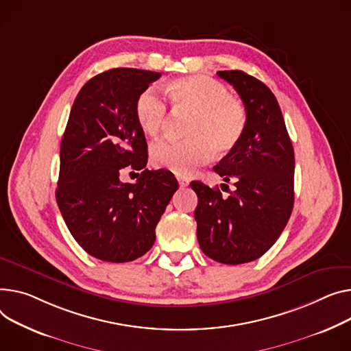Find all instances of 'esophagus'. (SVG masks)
<instances>
[{"label": "esophagus", "instance_id": "esophagus-1", "mask_svg": "<svg viewBox=\"0 0 351 351\" xmlns=\"http://www.w3.org/2000/svg\"><path fill=\"white\" fill-rule=\"evenodd\" d=\"M178 178V182H179V186L180 188H186V186L189 184V180L186 178H182V176H176Z\"/></svg>", "mask_w": 351, "mask_h": 351}]
</instances>
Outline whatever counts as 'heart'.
I'll return each mask as SVG.
<instances>
[{"instance_id":"1","label":"heart","mask_w":351,"mask_h":351,"mask_svg":"<svg viewBox=\"0 0 351 351\" xmlns=\"http://www.w3.org/2000/svg\"><path fill=\"white\" fill-rule=\"evenodd\" d=\"M173 108L192 115L184 141L160 139L151 147L156 167L188 176L213 156L234 151L247 128L244 104L230 96L219 80L195 75L172 80L165 87ZM136 123L147 135H156L168 121V107L154 88L144 90L135 103Z\"/></svg>"}]
</instances>
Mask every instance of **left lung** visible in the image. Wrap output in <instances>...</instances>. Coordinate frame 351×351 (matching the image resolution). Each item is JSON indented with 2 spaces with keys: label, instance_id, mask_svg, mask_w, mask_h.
Listing matches in <instances>:
<instances>
[{
  "label": "left lung",
  "instance_id": "1",
  "mask_svg": "<svg viewBox=\"0 0 351 351\" xmlns=\"http://www.w3.org/2000/svg\"><path fill=\"white\" fill-rule=\"evenodd\" d=\"M217 75L240 95L247 128L239 147L213 168L234 189L224 196L202 182L195 219L202 251L217 263L237 265L264 255L281 236L293 208L295 155L274 93L241 70ZM221 184V189H223Z\"/></svg>",
  "mask_w": 351,
  "mask_h": 351
}]
</instances>
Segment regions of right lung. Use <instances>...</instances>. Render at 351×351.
<instances>
[{"instance_id": "add662e5", "label": "right lung", "mask_w": 351, "mask_h": 351, "mask_svg": "<svg viewBox=\"0 0 351 351\" xmlns=\"http://www.w3.org/2000/svg\"><path fill=\"white\" fill-rule=\"evenodd\" d=\"M159 77L149 70H107L82 87L69 115L56 202L77 244L101 261L143 256L178 191L169 171L145 169L148 147L135 119L136 99ZM127 166L142 171L135 184L119 180Z\"/></svg>"}]
</instances>
